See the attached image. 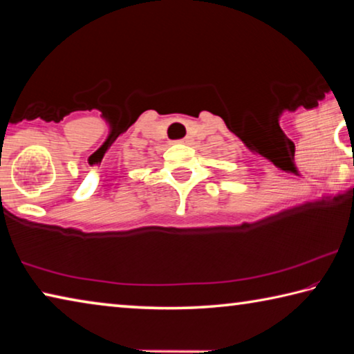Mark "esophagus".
<instances>
[{"mask_svg": "<svg viewBox=\"0 0 354 354\" xmlns=\"http://www.w3.org/2000/svg\"><path fill=\"white\" fill-rule=\"evenodd\" d=\"M192 142H194V139H192V137L190 136H185L184 137V139H181V140H179L178 143H183V145H190V143Z\"/></svg>", "mask_w": 354, "mask_h": 354, "instance_id": "esophagus-1", "label": "esophagus"}]
</instances>
